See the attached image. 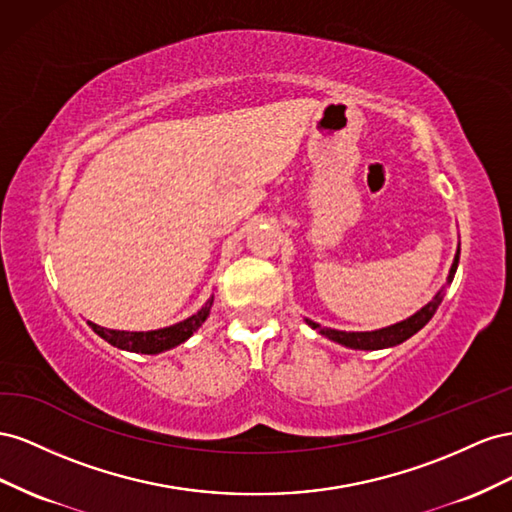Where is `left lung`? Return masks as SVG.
<instances>
[{
    "mask_svg": "<svg viewBox=\"0 0 512 512\" xmlns=\"http://www.w3.org/2000/svg\"><path fill=\"white\" fill-rule=\"evenodd\" d=\"M457 266H459V251L455 255V261H452V268H450L446 285L452 283V276H455ZM446 285L440 291H437L435 298L427 306H422V309L416 315H412L410 319L399 321V324L382 328V330H375V332H343V330L321 328L319 324H315V321H311V319H306V324H309L313 330H319L321 334H326L328 339L337 341V343H341L345 347H352V349H384V347H392V345H399V343L410 339L412 334H416L435 315L437 306H440V302L444 300Z\"/></svg>",
    "mask_w": 512,
    "mask_h": 512,
    "instance_id": "8db88e82",
    "label": "left lung"
}]
</instances>
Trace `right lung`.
<instances>
[{
    "mask_svg": "<svg viewBox=\"0 0 512 512\" xmlns=\"http://www.w3.org/2000/svg\"><path fill=\"white\" fill-rule=\"evenodd\" d=\"M212 300L214 298H210L208 304L203 306L199 313L180 321V324L169 326V328H160V330H150V332H120V330L100 328V326L92 324V321H87V324H90V328L98 334V337H102L115 347L128 349V352H137V354H158V352H165V349H171L175 345L184 343L188 337H191V334L210 315Z\"/></svg>",
    "mask_w": 512,
    "mask_h": 512,
    "instance_id": "1",
    "label": "right lung"
}]
</instances>
